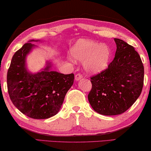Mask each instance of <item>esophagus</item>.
I'll list each match as a JSON object with an SVG mask.
<instances>
[{
    "label": "esophagus",
    "instance_id": "1",
    "mask_svg": "<svg viewBox=\"0 0 151 151\" xmlns=\"http://www.w3.org/2000/svg\"><path fill=\"white\" fill-rule=\"evenodd\" d=\"M83 78V75H81V74H76V75H75V80L76 81H79L81 78Z\"/></svg>",
    "mask_w": 151,
    "mask_h": 151
}]
</instances>
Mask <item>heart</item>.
<instances>
[{"label":"heart","mask_w":151,"mask_h":151,"mask_svg":"<svg viewBox=\"0 0 151 151\" xmlns=\"http://www.w3.org/2000/svg\"><path fill=\"white\" fill-rule=\"evenodd\" d=\"M74 59L84 62V68L89 73H98L109 66L111 50L105 44L92 40L81 39L71 49Z\"/></svg>","instance_id":"1"}]
</instances>
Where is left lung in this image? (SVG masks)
<instances>
[{
    "label": "left lung",
    "instance_id": "obj_1",
    "mask_svg": "<svg viewBox=\"0 0 151 151\" xmlns=\"http://www.w3.org/2000/svg\"><path fill=\"white\" fill-rule=\"evenodd\" d=\"M116 51L108 68L91 77L90 105L102 115H116L129 109L140 96L144 83V66L133 47L114 39Z\"/></svg>",
    "mask_w": 151,
    "mask_h": 151
}]
</instances>
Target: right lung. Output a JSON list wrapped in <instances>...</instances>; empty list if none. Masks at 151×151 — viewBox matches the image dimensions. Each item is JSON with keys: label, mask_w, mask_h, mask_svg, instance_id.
Segmentation results:
<instances>
[{"label": "right lung", "mask_w": 151, "mask_h": 151, "mask_svg": "<svg viewBox=\"0 0 151 151\" xmlns=\"http://www.w3.org/2000/svg\"><path fill=\"white\" fill-rule=\"evenodd\" d=\"M40 41L29 40L15 53L6 78L11 102L20 112L35 119H48L59 112L75 78L73 73L64 75L52 70L50 61L37 73L27 69L26 56L37 47L32 42Z\"/></svg>", "instance_id": "right-lung-1"}]
</instances>
